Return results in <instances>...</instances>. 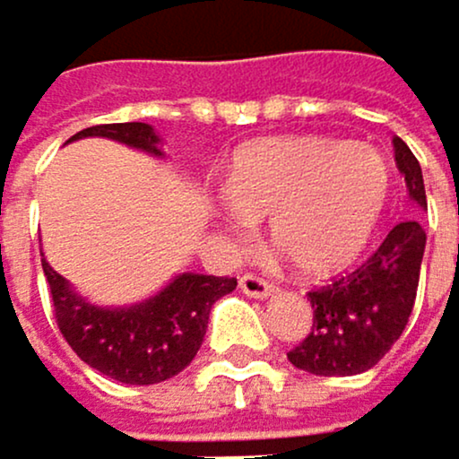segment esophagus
Returning a JSON list of instances; mask_svg holds the SVG:
<instances>
[{"mask_svg": "<svg viewBox=\"0 0 459 459\" xmlns=\"http://www.w3.org/2000/svg\"><path fill=\"white\" fill-rule=\"evenodd\" d=\"M239 290L250 298H267L275 292V284L264 281L262 275H253V273H245L242 279H239Z\"/></svg>", "mask_w": 459, "mask_h": 459, "instance_id": "esophagus-1", "label": "esophagus"}]
</instances>
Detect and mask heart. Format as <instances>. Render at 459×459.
I'll list each match as a JSON object with an SVG mask.
<instances>
[{"mask_svg": "<svg viewBox=\"0 0 459 459\" xmlns=\"http://www.w3.org/2000/svg\"><path fill=\"white\" fill-rule=\"evenodd\" d=\"M222 189L237 212L270 217L273 245L320 281L362 256L387 209L390 167L365 144L264 139L234 155Z\"/></svg>", "mask_w": 459, "mask_h": 459, "instance_id": "heart-1", "label": "heart"}]
</instances>
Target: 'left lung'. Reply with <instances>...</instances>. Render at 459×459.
<instances>
[{"label":"left lung","mask_w":459,"mask_h":459,"mask_svg":"<svg viewBox=\"0 0 459 459\" xmlns=\"http://www.w3.org/2000/svg\"><path fill=\"white\" fill-rule=\"evenodd\" d=\"M407 192L427 209V189L412 150L395 136ZM427 234L418 220H404L373 250V256L340 279L309 290L312 329L287 359L315 377H354L377 365L407 329L415 307Z\"/></svg>","instance_id":"left-lung-1"}]
</instances>
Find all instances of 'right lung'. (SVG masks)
<instances>
[{"mask_svg": "<svg viewBox=\"0 0 459 459\" xmlns=\"http://www.w3.org/2000/svg\"><path fill=\"white\" fill-rule=\"evenodd\" d=\"M82 136H108L159 155V139L144 122L94 125L72 139ZM41 264L64 340L82 362L122 385H155L184 370L200 351L214 300L237 287V279L228 275L184 273L139 307L100 309L74 295L69 281L47 262Z\"/></svg>", "mask_w": 459, "mask_h": 459, "instance_id": "1", "label": "right lung"}]
</instances>
